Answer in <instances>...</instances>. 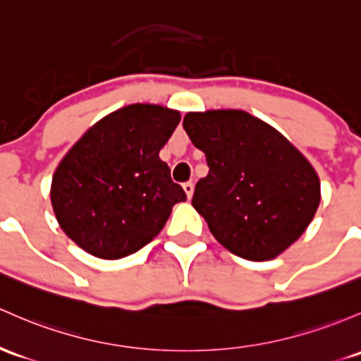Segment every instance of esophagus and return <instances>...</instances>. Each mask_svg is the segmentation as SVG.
Listing matches in <instances>:
<instances>
[{
	"label": "esophagus",
	"instance_id": "esophagus-1",
	"mask_svg": "<svg viewBox=\"0 0 361 361\" xmlns=\"http://www.w3.org/2000/svg\"><path fill=\"white\" fill-rule=\"evenodd\" d=\"M183 190H185V193H187L188 199H192V195H193V183H192V181H187V183H183Z\"/></svg>",
	"mask_w": 361,
	"mask_h": 361
}]
</instances>
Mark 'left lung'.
Instances as JSON below:
<instances>
[{"instance_id": "left-lung-1", "label": "left lung", "mask_w": 361, "mask_h": 361, "mask_svg": "<svg viewBox=\"0 0 361 361\" xmlns=\"http://www.w3.org/2000/svg\"><path fill=\"white\" fill-rule=\"evenodd\" d=\"M183 128L209 166L192 206L223 247L268 261L305 233L320 204V180L282 133L235 109L188 112Z\"/></svg>"}]
</instances>
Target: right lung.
Segmentation results:
<instances>
[{
  "instance_id": "right-lung-1",
  "label": "right lung",
  "mask_w": 361,
  "mask_h": 361,
  "mask_svg": "<svg viewBox=\"0 0 361 361\" xmlns=\"http://www.w3.org/2000/svg\"><path fill=\"white\" fill-rule=\"evenodd\" d=\"M178 111L133 104L94 123L51 178L55 218L67 237L100 259H121L154 240L174 204L187 200L159 152Z\"/></svg>"
}]
</instances>
